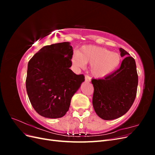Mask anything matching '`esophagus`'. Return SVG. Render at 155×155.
Segmentation results:
<instances>
[{"instance_id":"obj_1","label":"esophagus","mask_w":155,"mask_h":155,"mask_svg":"<svg viewBox=\"0 0 155 155\" xmlns=\"http://www.w3.org/2000/svg\"><path fill=\"white\" fill-rule=\"evenodd\" d=\"M91 78L89 76H88V75H86V76H85V81L86 82H89V81H91Z\"/></svg>"}]
</instances>
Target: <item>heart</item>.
<instances>
[{
    "label": "heart",
    "mask_w": 155,
    "mask_h": 155,
    "mask_svg": "<svg viewBox=\"0 0 155 155\" xmlns=\"http://www.w3.org/2000/svg\"><path fill=\"white\" fill-rule=\"evenodd\" d=\"M74 67L83 68L86 64H91V71L94 76L101 78L107 76L118 67L121 62L120 55L99 46H83L72 56Z\"/></svg>",
    "instance_id": "1"
}]
</instances>
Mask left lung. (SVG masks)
Instances as JSON below:
<instances>
[{
    "label": "left lung",
    "instance_id": "8db88e82",
    "mask_svg": "<svg viewBox=\"0 0 155 155\" xmlns=\"http://www.w3.org/2000/svg\"><path fill=\"white\" fill-rule=\"evenodd\" d=\"M121 57H125L121 66L104 79H92V105L97 115L112 120L124 115L132 106L137 96L138 77L135 60L123 48Z\"/></svg>",
    "mask_w": 155,
    "mask_h": 155
}]
</instances>
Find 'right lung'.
Instances as JSON below:
<instances>
[{
    "label": "right lung",
    "mask_w": 155,
    "mask_h": 155,
    "mask_svg": "<svg viewBox=\"0 0 155 155\" xmlns=\"http://www.w3.org/2000/svg\"><path fill=\"white\" fill-rule=\"evenodd\" d=\"M72 46L69 42L45 46L28 64L26 87L32 107L48 118L64 116L72 96L85 81L72 66Z\"/></svg>",
    "instance_id": "right-lung-1"
}]
</instances>
